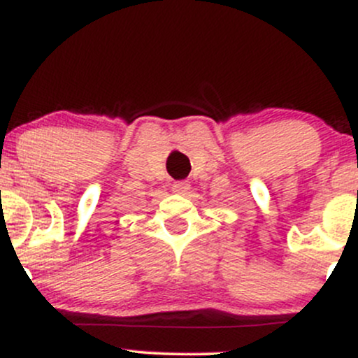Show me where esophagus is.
I'll use <instances>...</instances> for the list:
<instances>
[{
  "label": "esophagus",
  "mask_w": 358,
  "mask_h": 358,
  "mask_svg": "<svg viewBox=\"0 0 358 358\" xmlns=\"http://www.w3.org/2000/svg\"><path fill=\"white\" fill-rule=\"evenodd\" d=\"M173 193H178V195H187V192L190 190V183L188 182H175L173 187H171Z\"/></svg>",
  "instance_id": "esophagus-1"
}]
</instances>
